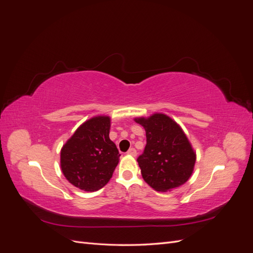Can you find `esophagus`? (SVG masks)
Returning <instances> with one entry per match:
<instances>
[{
	"instance_id": "esophagus-1",
	"label": "esophagus",
	"mask_w": 253,
	"mask_h": 253,
	"mask_svg": "<svg viewBox=\"0 0 253 253\" xmlns=\"http://www.w3.org/2000/svg\"><path fill=\"white\" fill-rule=\"evenodd\" d=\"M127 154L131 155V156H136L137 153H136V150L134 148H131V149L127 151Z\"/></svg>"
}]
</instances>
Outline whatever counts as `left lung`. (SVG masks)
<instances>
[{
    "instance_id": "left-lung-1",
    "label": "left lung",
    "mask_w": 253,
    "mask_h": 253,
    "mask_svg": "<svg viewBox=\"0 0 253 253\" xmlns=\"http://www.w3.org/2000/svg\"><path fill=\"white\" fill-rule=\"evenodd\" d=\"M134 120L147 136L143 154L137 159L144 181L158 192L187 182L194 171L196 152L181 126L163 113Z\"/></svg>"
}]
</instances>
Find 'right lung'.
Segmentation results:
<instances>
[{"mask_svg":"<svg viewBox=\"0 0 253 253\" xmlns=\"http://www.w3.org/2000/svg\"><path fill=\"white\" fill-rule=\"evenodd\" d=\"M111 121L108 115L87 119L61 148V170L80 190L94 192L103 188L119 163L120 154L109 136Z\"/></svg>","mask_w":253,"mask_h":253,"instance_id":"obj_1","label":"right lung"}]
</instances>
